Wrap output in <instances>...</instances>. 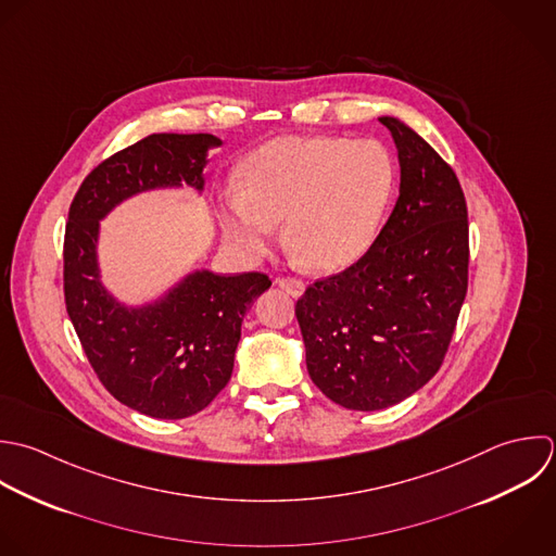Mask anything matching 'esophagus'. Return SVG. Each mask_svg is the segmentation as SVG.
I'll list each match as a JSON object with an SVG mask.
<instances>
[{
    "label": "esophagus",
    "mask_w": 556,
    "mask_h": 556,
    "mask_svg": "<svg viewBox=\"0 0 556 556\" xmlns=\"http://www.w3.org/2000/svg\"><path fill=\"white\" fill-rule=\"evenodd\" d=\"M275 283H277L279 288H283V290H286L288 294H292V296H301L303 290H305V283H303L299 277H277Z\"/></svg>",
    "instance_id": "1"
}]
</instances>
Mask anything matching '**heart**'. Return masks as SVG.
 <instances>
[{
  "label": "heart",
  "mask_w": 556,
  "mask_h": 556,
  "mask_svg": "<svg viewBox=\"0 0 556 556\" xmlns=\"http://www.w3.org/2000/svg\"><path fill=\"white\" fill-rule=\"evenodd\" d=\"M394 190L390 151L370 138L283 136L247 162L244 188L225 192V236L262 257L286 220L292 251L316 270H336L366 253Z\"/></svg>",
  "instance_id": "heart-1"
}]
</instances>
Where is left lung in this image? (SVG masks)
Segmentation results:
<instances>
[{
	"instance_id": "1",
	"label": "left lung",
	"mask_w": 556,
	"mask_h": 556,
	"mask_svg": "<svg viewBox=\"0 0 556 556\" xmlns=\"http://www.w3.org/2000/svg\"><path fill=\"white\" fill-rule=\"evenodd\" d=\"M379 121L399 149L396 205L355 264L296 301L312 381L355 412L392 407L435 377L468 292V205L455 170L399 118Z\"/></svg>"
}]
</instances>
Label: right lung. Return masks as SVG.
Masks as SVG:
<instances>
[{
  "label": "right lung",
  "instance_id": "add662e5",
  "mask_svg": "<svg viewBox=\"0 0 556 556\" xmlns=\"http://www.w3.org/2000/svg\"><path fill=\"white\" fill-rule=\"evenodd\" d=\"M218 144L212 134H151L97 164L68 207L66 314L101 386L151 418H188L218 396L231 379L242 318L273 281L264 273L201 270L155 305L125 307L99 283V218L142 190L181 181L201 190L205 151Z\"/></svg>",
  "mask_w": 556,
  "mask_h": 556
}]
</instances>
